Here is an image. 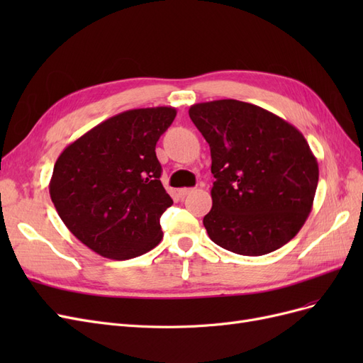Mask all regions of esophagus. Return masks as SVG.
Here are the masks:
<instances>
[{
    "label": "esophagus",
    "instance_id": "1",
    "mask_svg": "<svg viewBox=\"0 0 363 363\" xmlns=\"http://www.w3.org/2000/svg\"><path fill=\"white\" fill-rule=\"evenodd\" d=\"M192 192H194L192 188H182V189H179V195L182 196V199H184L186 195H189V194H192Z\"/></svg>",
    "mask_w": 363,
    "mask_h": 363
}]
</instances>
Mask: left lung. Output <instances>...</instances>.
<instances>
[{"mask_svg": "<svg viewBox=\"0 0 363 363\" xmlns=\"http://www.w3.org/2000/svg\"><path fill=\"white\" fill-rule=\"evenodd\" d=\"M189 116L211 147L213 242L242 256L276 251L312 211L318 162L304 136L280 116L238 100L194 104Z\"/></svg>", "mask_w": 363, "mask_h": 363, "instance_id": "8db88e82", "label": "left lung"}]
</instances>
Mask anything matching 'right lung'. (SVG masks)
<instances>
[{
    "instance_id": "right-lung-1",
    "label": "right lung",
    "mask_w": 363,
    "mask_h": 363,
    "mask_svg": "<svg viewBox=\"0 0 363 363\" xmlns=\"http://www.w3.org/2000/svg\"><path fill=\"white\" fill-rule=\"evenodd\" d=\"M175 115L164 106L115 115L69 144L54 164V207L100 256L133 259L162 240L160 216L172 200L160 182L156 144Z\"/></svg>"
}]
</instances>
